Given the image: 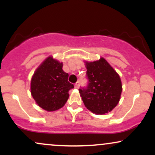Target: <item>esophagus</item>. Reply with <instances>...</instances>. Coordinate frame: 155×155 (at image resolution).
Segmentation results:
<instances>
[{"label":"esophagus","mask_w":155,"mask_h":155,"mask_svg":"<svg viewBox=\"0 0 155 155\" xmlns=\"http://www.w3.org/2000/svg\"><path fill=\"white\" fill-rule=\"evenodd\" d=\"M79 85H80V82H79V81H77V82L75 84V85H74V86H75V88L78 89L79 87Z\"/></svg>","instance_id":"34e87169"}]
</instances>
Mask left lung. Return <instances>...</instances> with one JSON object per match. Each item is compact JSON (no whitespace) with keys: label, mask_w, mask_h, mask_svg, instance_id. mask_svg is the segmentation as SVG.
<instances>
[{"label":"left lung","mask_w":155,"mask_h":155,"mask_svg":"<svg viewBox=\"0 0 155 155\" xmlns=\"http://www.w3.org/2000/svg\"><path fill=\"white\" fill-rule=\"evenodd\" d=\"M89 84L79 89L80 96L88 110L95 114H105L118 104L122 90L119 74L104 59L85 61Z\"/></svg>","instance_id":"obj_1"}]
</instances>
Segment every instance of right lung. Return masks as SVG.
<instances>
[{
  "mask_svg": "<svg viewBox=\"0 0 155 155\" xmlns=\"http://www.w3.org/2000/svg\"><path fill=\"white\" fill-rule=\"evenodd\" d=\"M68 74L63 63L49 56L35 70L31 79V92L38 106L47 111L61 108L68 99L74 84L68 81Z\"/></svg>",
  "mask_w": 155,
  "mask_h": 155,
  "instance_id": "1",
  "label": "right lung"
}]
</instances>
